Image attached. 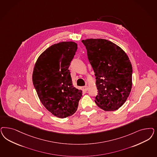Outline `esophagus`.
<instances>
[{
    "label": "esophagus",
    "mask_w": 157,
    "mask_h": 157,
    "mask_svg": "<svg viewBox=\"0 0 157 157\" xmlns=\"http://www.w3.org/2000/svg\"><path fill=\"white\" fill-rule=\"evenodd\" d=\"M82 88H83V90L84 91H86L88 90V86H84L82 87Z\"/></svg>",
    "instance_id": "1"
}]
</instances>
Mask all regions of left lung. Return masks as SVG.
<instances>
[{
  "instance_id": "left-lung-1",
  "label": "left lung",
  "mask_w": 157,
  "mask_h": 157,
  "mask_svg": "<svg viewBox=\"0 0 157 157\" xmlns=\"http://www.w3.org/2000/svg\"><path fill=\"white\" fill-rule=\"evenodd\" d=\"M81 41L96 77L98 93L95 101L105 111H115L124 105L131 91L130 60L121 48L110 41L89 39Z\"/></svg>"
}]
</instances>
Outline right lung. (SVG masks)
<instances>
[{
  "label": "right lung",
  "mask_w": 157,
  "mask_h": 157,
  "mask_svg": "<svg viewBox=\"0 0 157 157\" xmlns=\"http://www.w3.org/2000/svg\"><path fill=\"white\" fill-rule=\"evenodd\" d=\"M77 49L73 41L47 48L36 62L32 81L40 101L54 116L63 118L76 112L82 91L73 86L69 67Z\"/></svg>",
  "instance_id": "right-lung-1"
}]
</instances>
